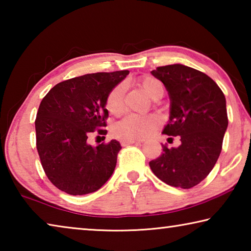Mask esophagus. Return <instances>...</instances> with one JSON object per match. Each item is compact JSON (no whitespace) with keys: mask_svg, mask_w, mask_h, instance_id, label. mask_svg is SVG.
<instances>
[{"mask_svg":"<svg viewBox=\"0 0 251 251\" xmlns=\"http://www.w3.org/2000/svg\"><path fill=\"white\" fill-rule=\"evenodd\" d=\"M137 143H142V141H137V139H122L121 141V144L123 146L130 145V144H137Z\"/></svg>","mask_w":251,"mask_h":251,"instance_id":"34e87169","label":"esophagus"}]
</instances>
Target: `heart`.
<instances>
[{
	"mask_svg": "<svg viewBox=\"0 0 251 251\" xmlns=\"http://www.w3.org/2000/svg\"><path fill=\"white\" fill-rule=\"evenodd\" d=\"M138 84L151 99L158 100L164 94L163 84L152 76H144L139 78ZM124 94L125 88L122 84L116 85L108 93L107 99H106V108L110 114L118 115L123 112ZM159 125L160 118L154 114H151V115L130 114L114 125L113 133L123 139H144L154 133Z\"/></svg>",
	"mask_w": 251,
	"mask_h": 251,
	"instance_id": "obj_1",
	"label": "heart"
}]
</instances>
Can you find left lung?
<instances>
[{"instance_id": "8db88e82", "label": "left lung", "mask_w": 251, "mask_h": 251, "mask_svg": "<svg viewBox=\"0 0 251 251\" xmlns=\"http://www.w3.org/2000/svg\"><path fill=\"white\" fill-rule=\"evenodd\" d=\"M171 97V117L164 134L180 136L181 145L167 148L150 161L152 173L167 185L189 189L209 175L223 148L228 126L226 99L209 76L174 64L151 71Z\"/></svg>"}]
</instances>
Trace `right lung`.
Segmentation results:
<instances>
[{
	"label": "right lung",
	"instance_id": "1",
	"mask_svg": "<svg viewBox=\"0 0 251 251\" xmlns=\"http://www.w3.org/2000/svg\"><path fill=\"white\" fill-rule=\"evenodd\" d=\"M129 71L86 74L55 85L36 114V148L50 181L77 196L100 189L115 169L121 144L115 139L87 143L93 133L106 135L108 93ZM105 138V137H104Z\"/></svg>",
	"mask_w": 251,
	"mask_h": 251
}]
</instances>
